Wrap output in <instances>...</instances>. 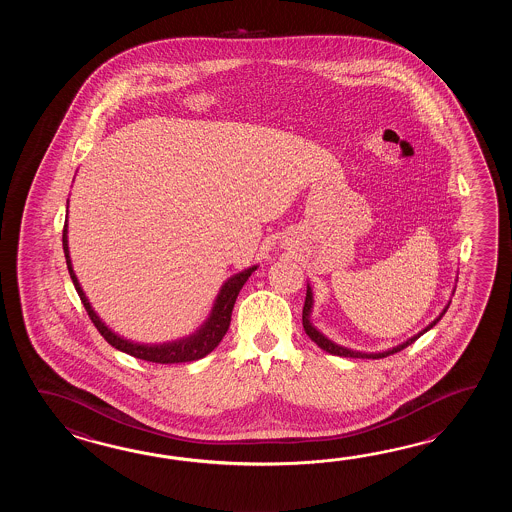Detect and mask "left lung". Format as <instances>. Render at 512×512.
Here are the masks:
<instances>
[{"instance_id":"left-lung-1","label":"left lung","mask_w":512,"mask_h":512,"mask_svg":"<svg viewBox=\"0 0 512 512\" xmlns=\"http://www.w3.org/2000/svg\"><path fill=\"white\" fill-rule=\"evenodd\" d=\"M456 291V289H454ZM313 304H315V298H313V289H311V285L307 283V293H305V304L304 311H302V324H304L305 333H307V337L311 338L313 342H315L316 346L320 349H324L327 353H331V355H337V357H351V359H384V357H388V355H393V353H397V351H401V349L408 348L410 344H414L417 338L421 337V335H425L426 331H430L432 327L443 318V315L446 313V309H448V305L450 302L445 305V309L439 313V316L435 318L434 322H430L425 329H421L417 335L414 337L408 338L406 342L403 344H399V346H395V348L386 349V351H379V353H364V351H355V349L344 348V346H338L337 342H333V340H329V338L324 335V333H320L315 326H313V322H311V313H313Z\"/></svg>"}]
</instances>
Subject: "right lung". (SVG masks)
Segmentation results:
<instances>
[{
  "mask_svg": "<svg viewBox=\"0 0 512 512\" xmlns=\"http://www.w3.org/2000/svg\"><path fill=\"white\" fill-rule=\"evenodd\" d=\"M69 205V199H67ZM64 254H66L67 271L73 280V285L77 289L78 296L82 300V304L86 307L87 315L91 318V322L95 324L98 333L108 340L113 348L128 353L135 359L148 360V362H157V364H177V362H192V360L203 359L214 348H218L221 338L225 337L227 329L230 326V316L232 309L236 304V298L240 294L241 287L249 280L252 272L258 269V265H252L245 271L238 272L234 276H230L227 282L221 285L214 307L210 311L207 320L203 322V326L197 329L196 333L188 335V337L172 340V342H163V344H141V342H133L128 338L120 337L115 331H111L102 318L95 313V309L89 304L86 293L82 289V285L78 282L77 274L73 271V263L69 256V241H67V219L64 225Z\"/></svg>",
  "mask_w": 512,
  "mask_h": 512,
  "instance_id": "right-lung-1",
  "label": "right lung"
}]
</instances>
